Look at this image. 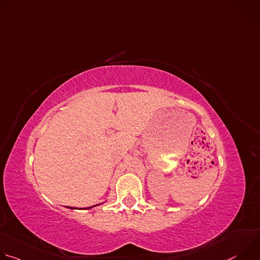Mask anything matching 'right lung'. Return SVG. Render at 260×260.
Segmentation results:
<instances>
[{"mask_svg":"<svg viewBox=\"0 0 260 260\" xmlns=\"http://www.w3.org/2000/svg\"><path fill=\"white\" fill-rule=\"evenodd\" d=\"M68 208H71V209H73V208H72V207H68ZM89 208H91V207H89Z\"/></svg>","mask_w":260,"mask_h":260,"instance_id":"right-lung-1","label":"right lung"}]
</instances>
